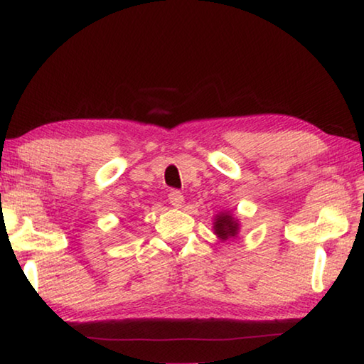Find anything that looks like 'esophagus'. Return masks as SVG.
I'll use <instances>...</instances> for the list:
<instances>
[{"label":"esophagus","instance_id":"esophagus-1","mask_svg":"<svg viewBox=\"0 0 364 364\" xmlns=\"http://www.w3.org/2000/svg\"><path fill=\"white\" fill-rule=\"evenodd\" d=\"M168 200H170V204L173 205L175 208H181L183 204H184V196L180 193V191L173 189V191H171V193L168 194Z\"/></svg>","mask_w":364,"mask_h":364}]
</instances>
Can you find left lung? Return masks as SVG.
Returning a JSON list of instances; mask_svg holds the SVG:
<instances>
[{
	"instance_id": "1",
	"label": "left lung",
	"mask_w": 364,
	"mask_h": 364,
	"mask_svg": "<svg viewBox=\"0 0 364 364\" xmlns=\"http://www.w3.org/2000/svg\"><path fill=\"white\" fill-rule=\"evenodd\" d=\"M213 234L221 242L232 241L241 232V221L230 210H221L213 218Z\"/></svg>"
}]
</instances>
